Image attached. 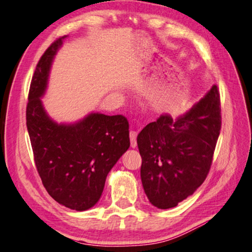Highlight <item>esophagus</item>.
Returning <instances> with one entry per match:
<instances>
[{
  "label": "esophagus",
  "mask_w": 252,
  "mask_h": 252,
  "mask_svg": "<svg viewBox=\"0 0 252 252\" xmlns=\"http://www.w3.org/2000/svg\"><path fill=\"white\" fill-rule=\"evenodd\" d=\"M137 131H130V142L131 148H137Z\"/></svg>",
  "instance_id": "obj_1"
}]
</instances>
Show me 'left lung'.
I'll use <instances>...</instances> for the list:
<instances>
[{
  "label": "left lung",
  "instance_id": "obj_1",
  "mask_svg": "<svg viewBox=\"0 0 252 252\" xmlns=\"http://www.w3.org/2000/svg\"><path fill=\"white\" fill-rule=\"evenodd\" d=\"M221 130L217 86L182 117L161 114L138 134L141 182L149 202L166 210L196 190L209 174Z\"/></svg>",
  "mask_w": 252,
  "mask_h": 252
}]
</instances>
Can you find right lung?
I'll return each mask as SVG.
<instances>
[{
  "mask_svg": "<svg viewBox=\"0 0 252 252\" xmlns=\"http://www.w3.org/2000/svg\"><path fill=\"white\" fill-rule=\"evenodd\" d=\"M59 38L41 56L31 81L27 127L39 176L48 194L70 210L86 211L98 202L110 170L129 149V123L123 115L90 113L76 123L58 125L43 109L50 67Z\"/></svg>",
  "mask_w": 252,
  "mask_h": 252,
  "instance_id": "add662e5",
  "label": "right lung"
}]
</instances>
